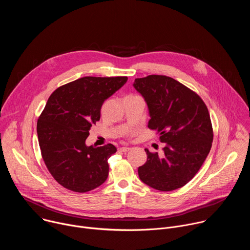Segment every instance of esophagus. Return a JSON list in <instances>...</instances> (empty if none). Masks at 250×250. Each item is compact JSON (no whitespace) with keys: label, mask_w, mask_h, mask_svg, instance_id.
Masks as SVG:
<instances>
[{"label":"esophagus","mask_w":250,"mask_h":250,"mask_svg":"<svg viewBox=\"0 0 250 250\" xmlns=\"http://www.w3.org/2000/svg\"><path fill=\"white\" fill-rule=\"evenodd\" d=\"M129 149H130V147H128V146H123V147L120 148V150L123 151V152H126V151H128Z\"/></svg>","instance_id":"obj_1"}]
</instances>
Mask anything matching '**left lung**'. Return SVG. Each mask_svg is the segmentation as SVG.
Returning a JSON list of instances; mask_svg holds the SVG:
<instances>
[{"instance_id": "1", "label": "left lung", "mask_w": 250, "mask_h": 250, "mask_svg": "<svg viewBox=\"0 0 250 250\" xmlns=\"http://www.w3.org/2000/svg\"><path fill=\"white\" fill-rule=\"evenodd\" d=\"M133 88L145 99L150 120L148 127L159 131L164 154L151 153L138 167L147 186L173 191L186 185L206 160L212 142V127L207 105L189 88L163 75L137 78Z\"/></svg>"}]
</instances>
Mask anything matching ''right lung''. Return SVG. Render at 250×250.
<instances>
[{
	"label": "right lung",
	"mask_w": 250,
	"mask_h": 250,
	"mask_svg": "<svg viewBox=\"0 0 250 250\" xmlns=\"http://www.w3.org/2000/svg\"><path fill=\"white\" fill-rule=\"evenodd\" d=\"M127 77H83L56 89L38 121L44 163L64 188L85 193L108 178L113 145L86 146L93 124L100 121L103 103L120 90Z\"/></svg>",
	"instance_id": "obj_1"
}]
</instances>
